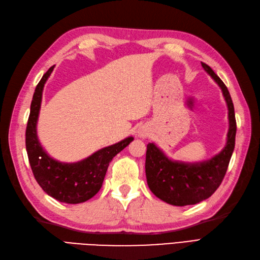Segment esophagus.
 <instances>
[{
	"label": "esophagus",
	"instance_id": "obj_1",
	"mask_svg": "<svg viewBox=\"0 0 260 260\" xmlns=\"http://www.w3.org/2000/svg\"><path fill=\"white\" fill-rule=\"evenodd\" d=\"M146 136H147V132H146L145 129H140V130L138 131V137L144 138V137H146Z\"/></svg>",
	"mask_w": 260,
	"mask_h": 260
}]
</instances>
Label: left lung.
Returning <instances> with one entry per match:
<instances>
[{
    "mask_svg": "<svg viewBox=\"0 0 260 260\" xmlns=\"http://www.w3.org/2000/svg\"><path fill=\"white\" fill-rule=\"evenodd\" d=\"M202 66L222 91L229 111V131L222 151L212 158L200 162L172 160L154 143L147 144L145 159L147 185L155 196L175 206L194 205L215 193L224 178L235 145L237 121L230 93L214 70L205 62H202Z\"/></svg>",
    "mask_w": 260,
    "mask_h": 260,
    "instance_id": "obj_1",
    "label": "left lung"
}]
</instances>
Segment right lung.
<instances>
[{"mask_svg":"<svg viewBox=\"0 0 260 260\" xmlns=\"http://www.w3.org/2000/svg\"><path fill=\"white\" fill-rule=\"evenodd\" d=\"M53 69L54 66L43 75L35 90L26 129V149L31 170L42 190L61 203L79 204L90 200L100 191L109 162L130 144L133 138H125L116 144L99 149L77 162L68 164L53 159L41 146L37 135L42 92Z\"/></svg>","mask_w":260,"mask_h":260,"instance_id":"1","label":"right lung"}]
</instances>
